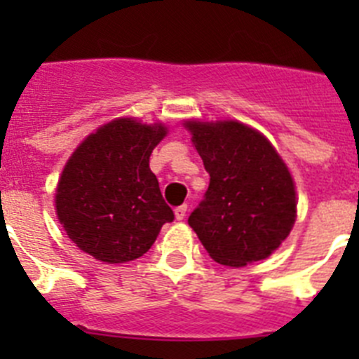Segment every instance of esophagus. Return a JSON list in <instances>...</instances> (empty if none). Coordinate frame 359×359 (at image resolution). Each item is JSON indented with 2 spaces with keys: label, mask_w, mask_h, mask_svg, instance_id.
<instances>
[{
  "label": "esophagus",
  "mask_w": 359,
  "mask_h": 359,
  "mask_svg": "<svg viewBox=\"0 0 359 359\" xmlns=\"http://www.w3.org/2000/svg\"><path fill=\"white\" fill-rule=\"evenodd\" d=\"M185 214H187V205H182V207H177L176 210H174V215H176L177 221L185 219Z\"/></svg>",
  "instance_id": "1"
}]
</instances>
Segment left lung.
I'll return each mask as SVG.
<instances>
[{
	"label": "left lung",
	"mask_w": 359,
	"mask_h": 359,
	"mask_svg": "<svg viewBox=\"0 0 359 359\" xmlns=\"http://www.w3.org/2000/svg\"><path fill=\"white\" fill-rule=\"evenodd\" d=\"M210 174L190 228L215 262L243 268L280 248L297 221V187L273 144L239 120L183 122Z\"/></svg>",
	"instance_id": "8db88e82"
}]
</instances>
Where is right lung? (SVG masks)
Returning <instances> with one entry per match:
<instances>
[{
  "label": "right lung",
  "mask_w": 359,
  "mask_h": 359,
  "mask_svg": "<svg viewBox=\"0 0 359 359\" xmlns=\"http://www.w3.org/2000/svg\"><path fill=\"white\" fill-rule=\"evenodd\" d=\"M169 133L163 122L118 116L72 152L55 189V214L79 250L106 264L135 261L174 219L149 158Z\"/></svg>",
  "instance_id": "right-lung-1"
}]
</instances>
